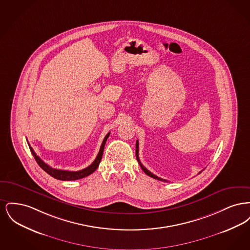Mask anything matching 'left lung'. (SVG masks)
<instances>
[{
    "label": "left lung",
    "instance_id": "1",
    "mask_svg": "<svg viewBox=\"0 0 250 250\" xmlns=\"http://www.w3.org/2000/svg\"><path fill=\"white\" fill-rule=\"evenodd\" d=\"M136 157H137V160H138V162L140 163V166L141 167L143 168V171L147 174V175H149L150 177H152V178L156 179V180H159V181H163V182H167V180L165 179L160 178V177H158V176H156L155 175L154 173H152L150 170H148L145 167L143 166V164H142V162L140 161V158H139V142L137 141V143H136ZM202 172V171H201ZM201 172H199V173H201Z\"/></svg>",
    "mask_w": 250,
    "mask_h": 250
}]
</instances>
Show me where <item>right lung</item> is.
<instances>
[{
	"instance_id": "1",
	"label": "right lung",
	"mask_w": 250,
	"mask_h": 250,
	"mask_svg": "<svg viewBox=\"0 0 250 250\" xmlns=\"http://www.w3.org/2000/svg\"><path fill=\"white\" fill-rule=\"evenodd\" d=\"M109 136V133H107L106 137L103 140V143L101 144L99 153L96 156L95 161L87 167H85L82 170H78V171H69V170H62V169H58V168H53L50 166H48V164H46L38 155H36V152L34 151V149L30 146L29 144V148L32 152V155H34L35 159H36L37 164L40 166L41 168H43L48 174H49L51 177L57 179V180H62V181H74V180H79V179L84 178L90 174H92L95 169L97 168V167L99 166V163L102 159V155H103V151H104V147L107 142V138Z\"/></svg>"
}]
</instances>
